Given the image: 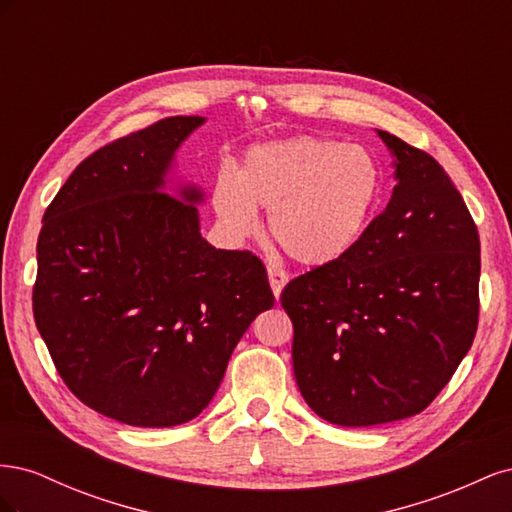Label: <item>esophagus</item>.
Wrapping results in <instances>:
<instances>
[{
	"label": "esophagus",
	"mask_w": 512,
	"mask_h": 512,
	"mask_svg": "<svg viewBox=\"0 0 512 512\" xmlns=\"http://www.w3.org/2000/svg\"><path fill=\"white\" fill-rule=\"evenodd\" d=\"M269 284H271V290L275 294V299H280L284 286L288 284V273L284 269L269 267Z\"/></svg>",
	"instance_id": "esophagus-1"
}]
</instances>
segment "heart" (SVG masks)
Here are the masks:
<instances>
[{
    "label": "heart",
    "instance_id": "1",
    "mask_svg": "<svg viewBox=\"0 0 512 512\" xmlns=\"http://www.w3.org/2000/svg\"><path fill=\"white\" fill-rule=\"evenodd\" d=\"M382 185V168L367 149L294 136L252 147L237 177L220 173L215 179L211 198L230 235H254L256 209H265L271 239L288 258L324 267L361 241Z\"/></svg>",
    "mask_w": 512,
    "mask_h": 512
}]
</instances>
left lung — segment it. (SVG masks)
Listing matches in <instances>:
<instances>
[{"mask_svg": "<svg viewBox=\"0 0 512 512\" xmlns=\"http://www.w3.org/2000/svg\"><path fill=\"white\" fill-rule=\"evenodd\" d=\"M378 136L395 158L389 205L344 258L282 290L299 391L342 427L423 412L478 327L480 241L466 203L429 153Z\"/></svg>", "mask_w": 512, "mask_h": 512, "instance_id": "obj_1", "label": "left lung"}]
</instances>
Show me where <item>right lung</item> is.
<instances>
[{"label":"right lung","instance_id":"add662e5","mask_svg":"<svg viewBox=\"0 0 512 512\" xmlns=\"http://www.w3.org/2000/svg\"><path fill=\"white\" fill-rule=\"evenodd\" d=\"M203 123L166 117L104 145L42 218L36 327L68 389L132 427L203 412L239 339L275 303L260 258L200 235L203 192H166L177 149Z\"/></svg>","mask_w":512,"mask_h":512}]
</instances>
